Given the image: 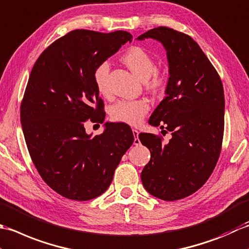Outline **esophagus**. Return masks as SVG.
<instances>
[{
  "label": "esophagus",
  "instance_id": "34e87169",
  "mask_svg": "<svg viewBox=\"0 0 249 249\" xmlns=\"http://www.w3.org/2000/svg\"><path fill=\"white\" fill-rule=\"evenodd\" d=\"M132 131H133V135H134V138H135L133 144L134 145H140L141 144V141L139 140V131L136 130V129H133Z\"/></svg>",
  "mask_w": 249,
  "mask_h": 249
}]
</instances>
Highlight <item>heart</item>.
<instances>
[{"mask_svg": "<svg viewBox=\"0 0 249 249\" xmlns=\"http://www.w3.org/2000/svg\"><path fill=\"white\" fill-rule=\"evenodd\" d=\"M124 63L141 79H146L151 89L160 88L164 82V75L155 69V60L147 50L141 46L130 47L123 55ZM109 62L103 61L96 65L92 73V79L96 90L101 94H107V76ZM150 108L149 102L145 99L119 101L110 108V117L114 121L135 125L140 124Z\"/></svg>", "mask_w": 249, "mask_h": 249, "instance_id": "obj_1", "label": "heart"}]
</instances>
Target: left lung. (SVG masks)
I'll return each mask as SVG.
<instances>
[{"instance_id":"left-lung-1","label":"left lung","mask_w":249,"mask_h":249,"mask_svg":"<svg viewBox=\"0 0 249 249\" xmlns=\"http://www.w3.org/2000/svg\"><path fill=\"white\" fill-rule=\"evenodd\" d=\"M145 38L163 45L170 73L166 95L148 123L170 131L172 139L163 145L161 136L139 135L150 150L141 178L145 189L158 199L180 200L205 184L219 158L225 128L224 87L211 61L189 35L158 27L138 37Z\"/></svg>"}]
</instances>
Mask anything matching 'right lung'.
I'll list each match as a JSON object with an SVG mask.
<instances>
[{
	"instance_id": "obj_1",
	"label": "right lung",
	"mask_w": 249,
	"mask_h": 249,
	"mask_svg": "<svg viewBox=\"0 0 249 249\" xmlns=\"http://www.w3.org/2000/svg\"><path fill=\"white\" fill-rule=\"evenodd\" d=\"M132 35L74 30L44 50L30 74L20 107L29 154L40 177L70 200L88 201L108 188L134 135L128 124L106 123L86 133V121L103 124L104 103L92 73Z\"/></svg>"
}]
</instances>
